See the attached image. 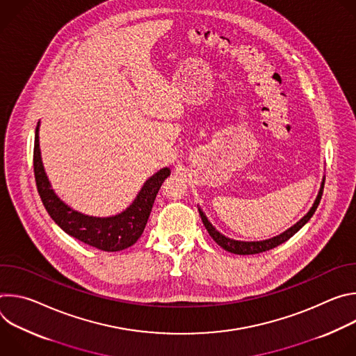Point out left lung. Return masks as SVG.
Wrapping results in <instances>:
<instances>
[{"label":"left lung","mask_w":356,"mask_h":356,"mask_svg":"<svg viewBox=\"0 0 356 356\" xmlns=\"http://www.w3.org/2000/svg\"><path fill=\"white\" fill-rule=\"evenodd\" d=\"M323 188H324V180L321 183V188L318 191V195L314 201L313 207L310 209V211L304 216L297 224H294L293 227H290L287 231H284L283 234L277 235V236H273L270 239H266V241H258V242H243V241H235V239H231V238H227L225 235H222L221 232H218L213 225L211 222L207 220V217L204 216V213H202L200 209V216H201V220H202V224H204L206 229L209 231L210 236L225 250L231 252V253H236V255H255V253H261V252H265V250H269V249H273L276 248L277 245L286 242L287 239H290L301 227L306 225L309 222V220L313 217V214L316 213L318 204H320V200H321V195H323Z\"/></svg>","instance_id":"obj_1"}]
</instances>
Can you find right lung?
I'll return each mask as SVG.
<instances>
[{
  "label": "right lung",
  "instance_id": "right-lung-1",
  "mask_svg": "<svg viewBox=\"0 0 356 356\" xmlns=\"http://www.w3.org/2000/svg\"><path fill=\"white\" fill-rule=\"evenodd\" d=\"M33 172L38 193L50 218L70 236L106 252L127 249L139 239L154 207L156 194L162 183L170 176V169L165 168L147 179L132 204L118 216L106 218L84 216L65 204L50 187L40 158L39 122L35 131Z\"/></svg>",
  "mask_w": 356,
  "mask_h": 356
}]
</instances>
